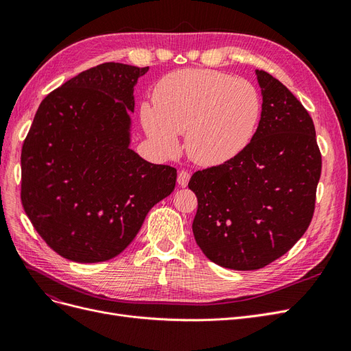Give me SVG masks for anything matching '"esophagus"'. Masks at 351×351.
Returning a JSON list of instances; mask_svg holds the SVG:
<instances>
[{
    "mask_svg": "<svg viewBox=\"0 0 351 351\" xmlns=\"http://www.w3.org/2000/svg\"><path fill=\"white\" fill-rule=\"evenodd\" d=\"M189 180H190V173L184 171V169H182V171L178 173V177H177L178 184L182 186V187H186L189 184Z\"/></svg>",
    "mask_w": 351,
    "mask_h": 351,
    "instance_id": "obj_1",
    "label": "esophagus"
}]
</instances>
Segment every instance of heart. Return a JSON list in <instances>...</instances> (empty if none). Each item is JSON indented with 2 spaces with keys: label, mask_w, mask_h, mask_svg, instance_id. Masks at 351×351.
I'll list each match as a JSON object with an SVG mask.
<instances>
[{
  "label": "heart",
  "mask_w": 351,
  "mask_h": 351,
  "mask_svg": "<svg viewBox=\"0 0 351 351\" xmlns=\"http://www.w3.org/2000/svg\"><path fill=\"white\" fill-rule=\"evenodd\" d=\"M154 107L142 105L141 120L164 154H176L177 134L186 133V151L202 165H219L237 156L253 139L261 119V95L253 84L209 69L167 74L154 89Z\"/></svg>",
  "instance_id": "heart-1"
}]
</instances>
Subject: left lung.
Listing matches in <instances>:
<instances>
[{
    "instance_id": "left-lung-1",
    "label": "left lung",
    "mask_w": 351,
    "mask_h": 351,
    "mask_svg": "<svg viewBox=\"0 0 351 351\" xmlns=\"http://www.w3.org/2000/svg\"><path fill=\"white\" fill-rule=\"evenodd\" d=\"M262 114L250 143L230 161L196 171L193 234L219 267L254 271L289 252L309 227L322 156L312 117L269 73L256 70Z\"/></svg>"
}]
</instances>
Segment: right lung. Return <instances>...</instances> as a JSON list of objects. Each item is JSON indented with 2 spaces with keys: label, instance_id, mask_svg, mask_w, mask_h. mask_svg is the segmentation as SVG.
Returning a JSON list of instances; mask_svg holds the SVG:
<instances>
[{
  "label": "right lung",
  "instance_id": "add662e5",
  "mask_svg": "<svg viewBox=\"0 0 351 351\" xmlns=\"http://www.w3.org/2000/svg\"><path fill=\"white\" fill-rule=\"evenodd\" d=\"M149 67L104 62L40 102L22 147V205L60 256L93 263L133 241L177 169L145 161L130 145L133 88Z\"/></svg>",
  "mask_w": 351,
  "mask_h": 351
}]
</instances>
